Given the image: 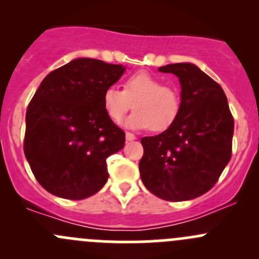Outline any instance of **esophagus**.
<instances>
[{
  "label": "esophagus",
  "mask_w": 259,
  "mask_h": 259,
  "mask_svg": "<svg viewBox=\"0 0 259 259\" xmlns=\"http://www.w3.org/2000/svg\"><path fill=\"white\" fill-rule=\"evenodd\" d=\"M125 138H126V142H133V140L137 139V137H135L134 134H132V133H126V134H125Z\"/></svg>",
  "instance_id": "obj_1"
}]
</instances>
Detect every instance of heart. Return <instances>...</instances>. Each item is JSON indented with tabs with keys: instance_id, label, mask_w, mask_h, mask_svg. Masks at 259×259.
<instances>
[{
	"instance_id": "heart-1",
	"label": "heart",
	"mask_w": 259,
	"mask_h": 259,
	"mask_svg": "<svg viewBox=\"0 0 259 259\" xmlns=\"http://www.w3.org/2000/svg\"><path fill=\"white\" fill-rule=\"evenodd\" d=\"M103 105L108 116L116 124L133 106L135 111L125 121L127 127L164 132L178 119L182 95L174 86L163 85L158 77L140 71L125 80L122 90L114 86L106 89Z\"/></svg>"
}]
</instances>
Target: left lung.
<instances>
[{
	"label": "left lung",
	"mask_w": 259,
	"mask_h": 259,
	"mask_svg": "<svg viewBox=\"0 0 259 259\" xmlns=\"http://www.w3.org/2000/svg\"><path fill=\"white\" fill-rule=\"evenodd\" d=\"M182 85V111L165 132L142 138L140 177L160 199L183 202L214 187L232 156L234 120L218 82L188 62L159 67Z\"/></svg>",
	"instance_id": "left-lung-1"
}]
</instances>
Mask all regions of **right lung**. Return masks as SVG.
<instances>
[{
    "mask_svg": "<svg viewBox=\"0 0 259 259\" xmlns=\"http://www.w3.org/2000/svg\"><path fill=\"white\" fill-rule=\"evenodd\" d=\"M122 65L81 57L51 71L26 111L23 151L36 180L56 197H91L108 180L106 158L121 150L125 133L103 105Z\"/></svg>",
    "mask_w": 259,
    "mask_h": 259,
    "instance_id": "add662e5",
    "label": "right lung"
}]
</instances>
